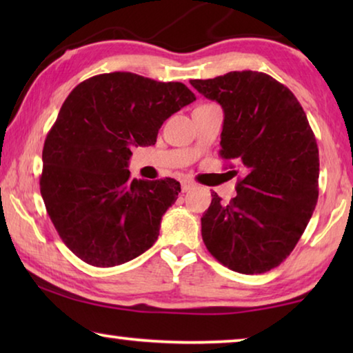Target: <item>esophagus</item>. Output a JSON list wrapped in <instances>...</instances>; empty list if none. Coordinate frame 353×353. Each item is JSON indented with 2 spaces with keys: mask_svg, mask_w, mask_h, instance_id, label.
<instances>
[{
  "mask_svg": "<svg viewBox=\"0 0 353 353\" xmlns=\"http://www.w3.org/2000/svg\"><path fill=\"white\" fill-rule=\"evenodd\" d=\"M181 187H182L183 193H187V191H190L191 188L194 187V183L191 182V181H182V182H181Z\"/></svg>",
  "mask_w": 353,
  "mask_h": 353,
  "instance_id": "1",
  "label": "esophagus"
}]
</instances>
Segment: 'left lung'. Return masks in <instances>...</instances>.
Listing matches in <instances>:
<instances>
[{
	"label": "left lung",
	"instance_id": "left-lung-1",
	"mask_svg": "<svg viewBox=\"0 0 353 353\" xmlns=\"http://www.w3.org/2000/svg\"><path fill=\"white\" fill-rule=\"evenodd\" d=\"M190 83L223 107L219 155L244 172L227 205L212 193L202 240L232 271H271L296 248L319 196V149L305 112L288 87L260 71Z\"/></svg>",
	"mask_w": 353,
	"mask_h": 353
}]
</instances>
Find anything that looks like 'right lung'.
Masks as SVG:
<instances>
[{
  "label": "right lung",
  "instance_id": "add662e5",
  "mask_svg": "<svg viewBox=\"0 0 353 353\" xmlns=\"http://www.w3.org/2000/svg\"><path fill=\"white\" fill-rule=\"evenodd\" d=\"M194 99L182 82L128 71L93 76L65 99L45 140L40 193L59 236L82 261L123 265L157 241L181 183L130 179V149L154 145L165 119Z\"/></svg>",
  "mask_w": 353,
  "mask_h": 353
}]
</instances>
